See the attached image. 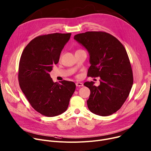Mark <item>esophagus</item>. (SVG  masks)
<instances>
[{
    "label": "esophagus",
    "instance_id": "1",
    "mask_svg": "<svg viewBox=\"0 0 151 151\" xmlns=\"http://www.w3.org/2000/svg\"><path fill=\"white\" fill-rule=\"evenodd\" d=\"M76 86L77 87H83V84L82 83H79V82H77L76 83Z\"/></svg>",
    "mask_w": 151,
    "mask_h": 151
}]
</instances>
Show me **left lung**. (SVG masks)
I'll return each instance as SVG.
<instances>
[{
    "label": "left lung",
    "mask_w": 151,
    "mask_h": 151,
    "mask_svg": "<svg viewBox=\"0 0 151 151\" xmlns=\"http://www.w3.org/2000/svg\"><path fill=\"white\" fill-rule=\"evenodd\" d=\"M74 39L83 45L90 55L87 76L100 77L98 87L94 83L84 85L90 90L87 101L88 109L99 116H109L122 107L133 84V73L126 50L118 40L104 32H87Z\"/></svg>",
    "instance_id": "obj_1"
}]
</instances>
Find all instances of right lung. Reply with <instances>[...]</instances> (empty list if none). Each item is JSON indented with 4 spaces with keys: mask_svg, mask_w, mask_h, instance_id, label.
Wrapping results in <instances>:
<instances>
[{
    "mask_svg": "<svg viewBox=\"0 0 151 151\" xmlns=\"http://www.w3.org/2000/svg\"><path fill=\"white\" fill-rule=\"evenodd\" d=\"M71 33L39 36L29 42L21 55L18 80L22 92L32 107L42 115L52 117L64 113L76 85L72 81L54 83L49 73Z\"/></svg>",
    "mask_w": 151,
    "mask_h": 151,
    "instance_id": "1",
    "label": "right lung"
}]
</instances>
